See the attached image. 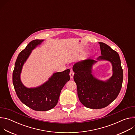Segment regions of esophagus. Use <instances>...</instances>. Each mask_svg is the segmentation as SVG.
Here are the masks:
<instances>
[{
	"instance_id": "obj_1",
	"label": "esophagus",
	"mask_w": 135,
	"mask_h": 135,
	"mask_svg": "<svg viewBox=\"0 0 135 135\" xmlns=\"http://www.w3.org/2000/svg\"><path fill=\"white\" fill-rule=\"evenodd\" d=\"M69 75H70V78L73 79V76H74V73L73 71L71 70L70 71V73H69Z\"/></svg>"
}]
</instances>
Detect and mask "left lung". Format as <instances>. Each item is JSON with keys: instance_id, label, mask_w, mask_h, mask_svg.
<instances>
[{"instance_id": "1", "label": "left lung", "mask_w": 135, "mask_h": 135, "mask_svg": "<svg viewBox=\"0 0 135 135\" xmlns=\"http://www.w3.org/2000/svg\"><path fill=\"white\" fill-rule=\"evenodd\" d=\"M99 43L102 55L97 59L109 61L113 66V74L109 80L105 82L92 76V65L97 62L93 59H88L77 62L73 67L79 100L84 106L92 109L106 107L116 99L121 91L123 78L118 52L105 43Z\"/></svg>"}]
</instances>
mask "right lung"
Masks as SVG:
<instances>
[{
	"label": "right lung",
	"mask_w": 135,
	"mask_h": 135,
	"mask_svg": "<svg viewBox=\"0 0 135 135\" xmlns=\"http://www.w3.org/2000/svg\"><path fill=\"white\" fill-rule=\"evenodd\" d=\"M43 40H35L30 42L19 53L13 72V83L15 91L22 103L37 111H46L54 108L58 102L61 91L70 80L69 69L53 74L49 80L36 88H26L20 80L22 66L32 50Z\"/></svg>",
	"instance_id": "1"
}]
</instances>
